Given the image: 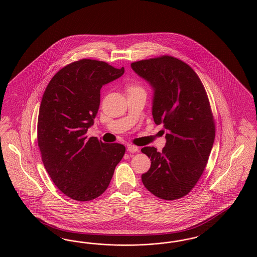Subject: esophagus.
<instances>
[{
	"mask_svg": "<svg viewBox=\"0 0 257 257\" xmlns=\"http://www.w3.org/2000/svg\"><path fill=\"white\" fill-rule=\"evenodd\" d=\"M127 148H128V151L131 152V153H135V152L139 151V147H137V146H134V145H129Z\"/></svg>",
	"mask_w": 257,
	"mask_h": 257,
	"instance_id": "1",
	"label": "esophagus"
}]
</instances>
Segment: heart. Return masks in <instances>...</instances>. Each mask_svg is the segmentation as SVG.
<instances>
[{
    "mask_svg": "<svg viewBox=\"0 0 257 257\" xmlns=\"http://www.w3.org/2000/svg\"><path fill=\"white\" fill-rule=\"evenodd\" d=\"M126 89H127L128 92H133V91H146V90H145V87L142 85V83L139 82V81H136V80L127 83Z\"/></svg>",
    "mask_w": 257,
    "mask_h": 257,
    "instance_id": "obj_1",
    "label": "heart"
}]
</instances>
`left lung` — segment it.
Masks as SVG:
<instances>
[{
  "instance_id": "left-lung-1",
  "label": "left lung",
  "mask_w": 257,
  "mask_h": 257,
  "mask_svg": "<svg viewBox=\"0 0 257 257\" xmlns=\"http://www.w3.org/2000/svg\"><path fill=\"white\" fill-rule=\"evenodd\" d=\"M154 88L152 114L168 131L162 152L142 148L151 161L142 175L147 190L165 200L187 196L206 168L215 140V119L206 90L194 69L169 55L131 63Z\"/></svg>"
}]
</instances>
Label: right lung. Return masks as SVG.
Segmentation results:
<instances>
[{
  "label": "right lung",
  "instance_id": "right-lung-1",
  "mask_svg": "<svg viewBox=\"0 0 257 257\" xmlns=\"http://www.w3.org/2000/svg\"><path fill=\"white\" fill-rule=\"evenodd\" d=\"M124 68L82 59L60 69L46 87L37 120V145L54 184L78 201L101 196L125 154L120 144H105L86 133L93 124L103 85Z\"/></svg>",
  "mask_w": 257,
  "mask_h": 257
}]
</instances>
